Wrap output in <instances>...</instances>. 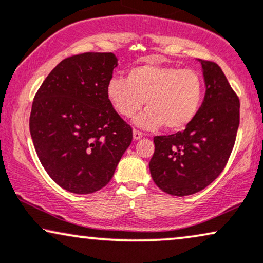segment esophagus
Wrapping results in <instances>:
<instances>
[{
    "label": "esophagus",
    "mask_w": 263,
    "mask_h": 263,
    "mask_svg": "<svg viewBox=\"0 0 263 263\" xmlns=\"http://www.w3.org/2000/svg\"><path fill=\"white\" fill-rule=\"evenodd\" d=\"M143 135L141 131H138V129H134V139L135 141H138V139H141L143 137Z\"/></svg>",
    "instance_id": "34e87169"
}]
</instances>
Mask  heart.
<instances>
[{"mask_svg":"<svg viewBox=\"0 0 263 263\" xmlns=\"http://www.w3.org/2000/svg\"><path fill=\"white\" fill-rule=\"evenodd\" d=\"M106 95L113 109L126 119L135 117L145 101L148 108L136 119L139 127L164 126L179 131L191 124L201 108L203 82L191 69L146 64L129 69L126 79L111 78Z\"/></svg>","mask_w":263,"mask_h":263,"instance_id":"b5f03b06","label":"heart"}]
</instances>
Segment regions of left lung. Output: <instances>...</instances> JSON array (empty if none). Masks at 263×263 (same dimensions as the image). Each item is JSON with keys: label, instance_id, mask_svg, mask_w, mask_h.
<instances>
[{"label": "left lung", "instance_id": "8db88e82", "mask_svg": "<svg viewBox=\"0 0 263 263\" xmlns=\"http://www.w3.org/2000/svg\"><path fill=\"white\" fill-rule=\"evenodd\" d=\"M205 96L197 115L184 131L155 136L149 162L153 180L173 196L196 194L212 184L225 168L239 126V99L215 62L201 60Z\"/></svg>", "mask_w": 263, "mask_h": 263}]
</instances>
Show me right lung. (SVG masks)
<instances>
[{"label":"right lung","instance_id":"obj_1","mask_svg":"<svg viewBox=\"0 0 263 263\" xmlns=\"http://www.w3.org/2000/svg\"><path fill=\"white\" fill-rule=\"evenodd\" d=\"M113 52L62 60L34 95L30 134L42 166L59 186L85 195L109 183L132 142V127L108 102Z\"/></svg>","mask_w":263,"mask_h":263}]
</instances>
